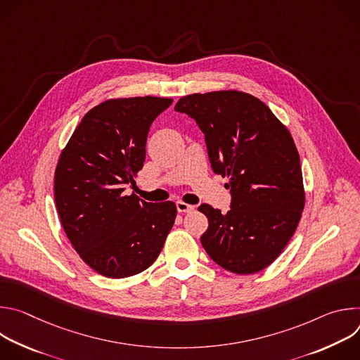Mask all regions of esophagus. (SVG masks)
Listing matches in <instances>:
<instances>
[{
    "mask_svg": "<svg viewBox=\"0 0 360 360\" xmlns=\"http://www.w3.org/2000/svg\"><path fill=\"white\" fill-rule=\"evenodd\" d=\"M176 210H178V212L185 214V212H191V211H193V210H195V207H193V205H189V203L184 202V200H178V202H176Z\"/></svg>",
    "mask_w": 360,
    "mask_h": 360,
    "instance_id": "34e87169",
    "label": "esophagus"
}]
</instances>
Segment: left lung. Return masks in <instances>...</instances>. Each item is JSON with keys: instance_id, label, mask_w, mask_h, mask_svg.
I'll list each match as a JSON object with an SVG mask.
<instances>
[{"instance_id": "1", "label": "left lung", "mask_w": 360, "mask_h": 360, "mask_svg": "<svg viewBox=\"0 0 360 360\" xmlns=\"http://www.w3.org/2000/svg\"><path fill=\"white\" fill-rule=\"evenodd\" d=\"M175 111L196 121L212 169L228 178L232 195L226 214L208 203L198 208L208 218L203 249L229 272H261L285 249L304 208L299 152L289 129L259 98L238 89L185 95Z\"/></svg>"}]
</instances>
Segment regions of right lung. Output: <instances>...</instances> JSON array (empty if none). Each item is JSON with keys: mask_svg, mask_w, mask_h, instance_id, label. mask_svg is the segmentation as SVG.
I'll list each match as a JSON object with an SVG mask.
<instances>
[{"mask_svg": "<svg viewBox=\"0 0 360 360\" xmlns=\"http://www.w3.org/2000/svg\"><path fill=\"white\" fill-rule=\"evenodd\" d=\"M172 98H111L89 110L56 168L54 198L63 228L81 259L102 276L120 279L148 269L176 218L172 200L150 203L135 185L149 127Z\"/></svg>", "mask_w": 360, "mask_h": 360, "instance_id": "add662e5", "label": "right lung"}]
</instances>
